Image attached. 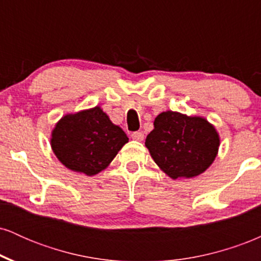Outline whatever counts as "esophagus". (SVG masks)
I'll return each mask as SVG.
<instances>
[{
  "label": "esophagus",
  "mask_w": 261,
  "mask_h": 261,
  "mask_svg": "<svg viewBox=\"0 0 261 261\" xmlns=\"http://www.w3.org/2000/svg\"><path fill=\"white\" fill-rule=\"evenodd\" d=\"M143 136H145V135H143L142 131H135V133L131 134V137L136 141H142Z\"/></svg>",
  "instance_id": "34e87169"
}]
</instances>
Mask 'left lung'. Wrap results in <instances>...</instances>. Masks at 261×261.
<instances>
[{
  "mask_svg": "<svg viewBox=\"0 0 261 261\" xmlns=\"http://www.w3.org/2000/svg\"><path fill=\"white\" fill-rule=\"evenodd\" d=\"M153 125L145 145L157 166L172 179L201 174L216 158L220 139L205 119L164 112Z\"/></svg>",
  "mask_w": 261,
  "mask_h": 261,
  "instance_id": "left-lung-1",
  "label": "left lung"
}]
</instances>
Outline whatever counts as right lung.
Listing matches in <instances>:
<instances>
[{
    "label": "right lung",
    "mask_w": 261,
    "mask_h": 261,
    "mask_svg": "<svg viewBox=\"0 0 261 261\" xmlns=\"http://www.w3.org/2000/svg\"><path fill=\"white\" fill-rule=\"evenodd\" d=\"M127 141L126 134L95 107L64 116L53 131L51 147L68 169L94 175L107 168Z\"/></svg>",
    "instance_id": "1"
}]
</instances>
